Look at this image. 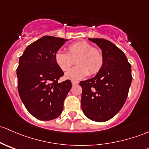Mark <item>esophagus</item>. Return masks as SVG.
<instances>
[{
  "label": "esophagus",
  "instance_id": "obj_1",
  "mask_svg": "<svg viewBox=\"0 0 149 149\" xmlns=\"http://www.w3.org/2000/svg\"><path fill=\"white\" fill-rule=\"evenodd\" d=\"M71 83H72V85H73V86H76V85H78V84H79V82L76 81H72Z\"/></svg>",
  "mask_w": 149,
  "mask_h": 149
}]
</instances>
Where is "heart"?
I'll return each instance as SVG.
<instances>
[{"instance_id": "b5f03b06", "label": "heart", "mask_w": 149, "mask_h": 149, "mask_svg": "<svg viewBox=\"0 0 149 149\" xmlns=\"http://www.w3.org/2000/svg\"><path fill=\"white\" fill-rule=\"evenodd\" d=\"M76 65L65 73L66 79L80 80L90 75H95L104 65V55L100 49L93 47L86 41L71 43L68 46V52L58 50L55 54V61L63 71H67L74 64Z\"/></svg>"}]
</instances>
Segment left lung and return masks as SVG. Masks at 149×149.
I'll return each instance as SVG.
<instances>
[{
	"label": "left lung",
	"mask_w": 149,
	"mask_h": 149,
	"mask_svg": "<svg viewBox=\"0 0 149 149\" xmlns=\"http://www.w3.org/2000/svg\"><path fill=\"white\" fill-rule=\"evenodd\" d=\"M88 40L102 49L104 65L92 79L82 81V111L88 119L105 122L123 107L132 81L131 65L124 52L104 39Z\"/></svg>",
	"instance_id": "1"
}]
</instances>
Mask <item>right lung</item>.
Masks as SVG:
<instances>
[{"instance_id": "obj_1", "label": "right lung", "mask_w": 149, "mask_h": 149, "mask_svg": "<svg viewBox=\"0 0 149 149\" xmlns=\"http://www.w3.org/2000/svg\"><path fill=\"white\" fill-rule=\"evenodd\" d=\"M67 40L44 36L29 45L19 58L16 69L18 91L22 102L31 115L40 120L58 118L72 86L57 65L55 54Z\"/></svg>"}]
</instances>
